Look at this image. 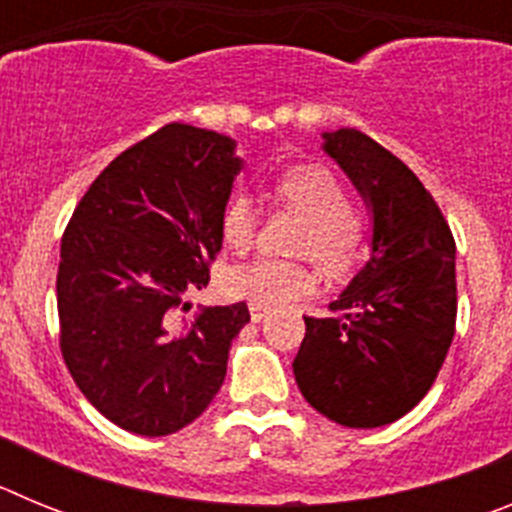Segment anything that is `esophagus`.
I'll list each match as a JSON object with an SVG mask.
<instances>
[{"instance_id": "obj_1", "label": "esophagus", "mask_w": 512, "mask_h": 512, "mask_svg": "<svg viewBox=\"0 0 512 512\" xmlns=\"http://www.w3.org/2000/svg\"><path fill=\"white\" fill-rule=\"evenodd\" d=\"M248 310H251V320H253V323H261V320H264L266 315H269V310H266L264 305H251V307H248Z\"/></svg>"}]
</instances>
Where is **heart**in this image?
<instances>
[{
    "mask_svg": "<svg viewBox=\"0 0 512 512\" xmlns=\"http://www.w3.org/2000/svg\"><path fill=\"white\" fill-rule=\"evenodd\" d=\"M282 205L305 215L295 251L312 256L323 269L346 271L359 261L364 248V223L351 210L346 184L328 166L300 164L282 171L274 182ZM259 215L248 194L235 192L223 207L220 233L233 251H248L256 238ZM318 279L300 261L256 259L230 266L223 274V289L235 300L251 305L279 307L315 292Z\"/></svg>",
    "mask_w": 512,
    "mask_h": 512,
    "instance_id": "heart-1",
    "label": "heart"
}]
</instances>
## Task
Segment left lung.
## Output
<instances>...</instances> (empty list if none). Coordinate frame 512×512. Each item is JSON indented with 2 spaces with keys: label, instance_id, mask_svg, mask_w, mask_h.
<instances>
[{
  "label": "left lung",
  "instance_id": "left-lung-1",
  "mask_svg": "<svg viewBox=\"0 0 512 512\" xmlns=\"http://www.w3.org/2000/svg\"><path fill=\"white\" fill-rule=\"evenodd\" d=\"M372 207V256L328 318L305 315L295 379L305 400L346 428L395 423L436 382L456 330V243L433 194L377 140L323 133Z\"/></svg>",
  "mask_w": 512,
  "mask_h": 512
}]
</instances>
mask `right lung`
Instances as JSON below:
<instances>
[{
  "instance_id": "add662e5",
  "label": "right lung",
  "mask_w": 512,
  "mask_h": 512,
  "mask_svg": "<svg viewBox=\"0 0 512 512\" xmlns=\"http://www.w3.org/2000/svg\"><path fill=\"white\" fill-rule=\"evenodd\" d=\"M233 148L215 130L164 125L94 179L63 230V361L94 408L138 436H169L205 413L251 320L246 302L182 320L223 248L241 171Z\"/></svg>"
}]
</instances>
